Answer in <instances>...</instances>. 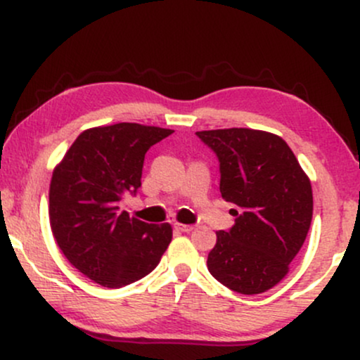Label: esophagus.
<instances>
[{"label":"esophagus","instance_id":"esophagus-1","mask_svg":"<svg viewBox=\"0 0 360 360\" xmlns=\"http://www.w3.org/2000/svg\"><path fill=\"white\" fill-rule=\"evenodd\" d=\"M174 226H176V230H179V232H184V233H189L194 229L193 225H183V223H176Z\"/></svg>","mask_w":360,"mask_h":360}]
</instances>
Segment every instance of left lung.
I'll list each match as a JSON object with an SVG mask.
<instances>
[{
    "label": "left lung",
    "instance_id": "obj_1",
    "mask_svg": "<svg viewBox=\"0 0 360 360\" xmlns=\"http://www.w3.org/2000/svg\"><path fill=\"white\" fill-rule=\"evenodd\" d=\"M220 162V193L235 225L217 232L208 271L240 295L279 283L307 238L313 217L308 176L283 139L250 128L196 131Z\"/></svg>",
    "mask_w": 360,
    "mask_h": 360
}]
</instances>
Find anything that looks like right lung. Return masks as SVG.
I'll return each instance as SVG.
<instances>
[{"label":"right lung","mask_w":360,"mask_h":360,"mask_svg":"<svg viewBox=\"0 0 360 360\" xmlns=\"http://www.w3.org/2000/svg\"><path fill=\"white\" fill-rule=\"evenodd\" d=\"M172 130L115 123L82 131L56 167L49 191L52 233L65 259L105 288L142 279L172 238L169 223L154 225L120 212L135 194L147 150Z\"/></svg>","instance_id":"add662e5"}]
</instances>
